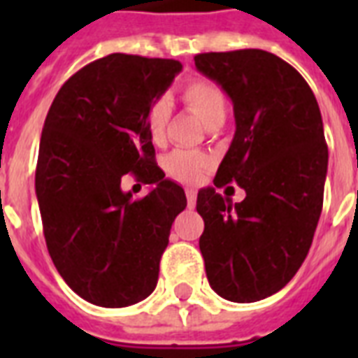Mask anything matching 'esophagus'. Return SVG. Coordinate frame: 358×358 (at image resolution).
<instances>
[{
    "label": "esophagus",
    "mask_w": 358,
    "mask_h": 358,
    "mask_svg": "<svg viewBox=\"0 0 358 358\" xmlns=\"http://www.w3.org/2000/svg\"><path fill=\"white\" fill-rule=\"evenodd\" d=\"M185 196H187V204H189V208L195 206V201H196V191L193 189V187H187V189H185Z\"/></svg>",
    "instance_id": "34e87169"
}]
</instances>
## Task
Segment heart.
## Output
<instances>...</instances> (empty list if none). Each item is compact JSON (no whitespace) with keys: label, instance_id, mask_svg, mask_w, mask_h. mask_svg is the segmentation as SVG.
<instances>
[{"label":"heart","instance_id":"b5f03b06","mask_svg":"<svg viewBox=\"0 0 358 358\" xmlns=\"http://www.w3.org/2000/svg\"><path fill=\"white\" fill-rule=\"evenodd\" d=\"M180 96H182L185 108L199 115L202 122L210 128L223 122L227 117V96H224L223 89L213 81L204 80V78L189 80L182 87ZM145 119L150 139L154 143H162L165 131H167L169 103L163 98L154 100L146 109ZM210 163L212 159L202 152L176 150L165 157V171L169 176H173L178 182L193 184V182L201 180L202 173L210 167Z\"/></svg>","mask_w":358,"mask_h":358}]
</instances>
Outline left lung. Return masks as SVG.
<instances>
[{
	"mask_svg": "<svg viewBox=\"0 0 358 358\" xmlns=\"http://www.w3.org/2000/svg\"><path fill=\"white\" fill-rule=\"evenodd\" d=\"M195 66L234 103V139L213 184L248 193L232 205L215 187L199 191V247L210 286L255 303L282 289L310 249L329 162L322 113L305 78L264 50L199 53Z\"/></svg>",
	"mask_w": 358,
	"mask_h": 358,
	"instance_id": "obj_1",
	"label": "left lung"
}]
</instances>
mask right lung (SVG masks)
I'll return each mask as SVG.
<instances>
[{"instance_id":"right-lung-1","label":"right lung","mask_w":358,"mask_h":358,"mask_svg":"<svg viewBox=\"0 0 358 358\" xmlns=\"http://www.w3.org/2000/svg\"><path fill=\"white\" fill-rule=\"evenodd\" d=\"M182 64L111 53L64 81L48 111L35 189L53 266L92 305L120 308L154 292L184 189L165 178L146 129V109ZM126 173L155 189L131 199Z\"/></svg>"}]
</instances>
